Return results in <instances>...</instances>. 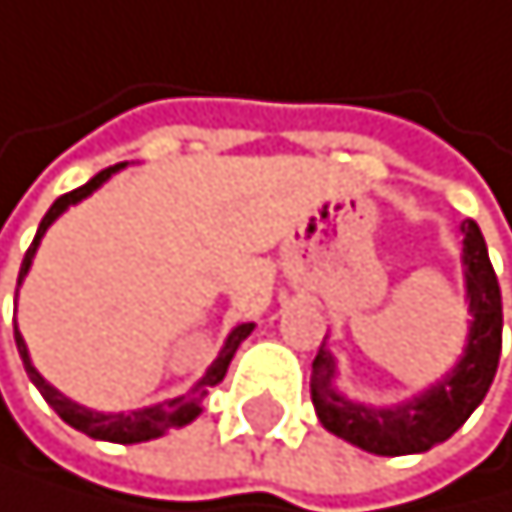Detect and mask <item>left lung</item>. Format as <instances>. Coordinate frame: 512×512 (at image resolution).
I'll list each match as a JSON object with an SVG mask.
<instances>
[{"mask_svg":"<svg viewBox=\"0 0 512 512\" xmlns=\"http://www.w3.org/2000/svg\"><path fill=\"white\" fill-rule=\"evenodd\" d=\"M465 246V285H468V311L471 330L465 356L458 359L452 375H446L436 388L423 391L420 397L401 407H365L352 404L333 388L336 365L327 349H317V359L311 368V401L323 423V430L340 436L352 446L375 455H413L426 452L446 442L458 426H462L475 407L491 391V381L497 375L500 362V340H503V301L497 272L487 256V243L475 221L462 224Z\"/></svg>","mask_w":512,"mask_h":512,"instance_id":"8db88e82","label":"left lung"}]
</instances>
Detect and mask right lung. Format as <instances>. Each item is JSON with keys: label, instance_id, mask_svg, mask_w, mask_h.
Returning a JSON list of instances; mask_svg holds the SVG:
<instances>
[{"label": "right lung", "instance_id": "obj_1", "mask_svg": "<svg viewBox=\"0 0 512 512\" xmlns=\"http://www.w3.org/2000/svg\"><path fill=\"white\" fill-rule=\"evenodd\" d=\"M121 166H124V163L102 169L99 176H92L86 185H79V189L60 195V198L54 201V205H50V211L44 214V221H41V227H37V234H34V243L28 246L25 262H21L18 285H21V278L28 275V269H31V256H34V250H37V243H41V237L47 234V227L54 224L57 217H60L66 208H70V205H76V201H82L86 195H92V192L99 189V185H102L105 179H111V172H118ZM250 333H253V323H240V327L227 336L224 349L217 352V359L211 362V368L205 372V378H201L189 394L172 397V401H163V404H156V407L131 410V413H99V410H89V407L73 404L70 397H63L54 385H47V381L41 378V372H37V368L31 365V359H28V346H25V340H21L18 327H15V346H18L21 362H25L28 378L37 385V391L44 394V401L60 413V420H66V423L73 426V430L86 433V436H92V439L124 442V446H131V442H147V439L163 436L166 430H172V426H185V423H192V420L198 417V413H201V397H205V394H208V388H214L217 381H224L227 365H230V359H234L237 346H240Z\"/></svg>", "mask_w": 512, "mask_h": 512}]
</instances>
